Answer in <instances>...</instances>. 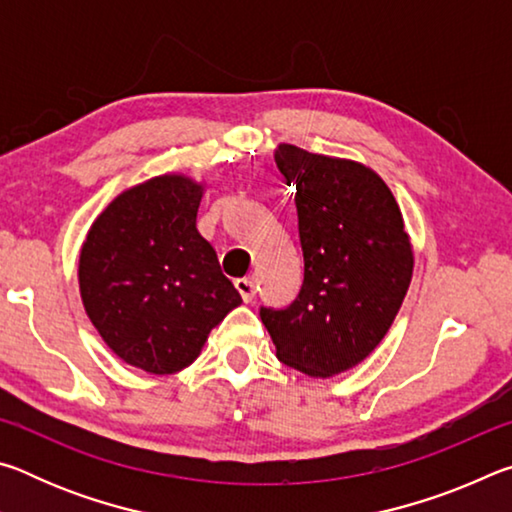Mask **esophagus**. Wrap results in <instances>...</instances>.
<instances>
[{
	"label": "esophagus",
	"instance_id": "obj_1",
	"mask_svg": "<svg viewBox=\"0 0 512 512\" xmlns=\"http://www.w3.org/2000/svg\"><path fill=\"white\" fill-rule=\"evenodd\" d=\"M235 289L239 291V296L244 302H250L255 298V282L250 280V277H237Z\"/></svg>",
	"mask_w": 512,
	"mask_h": 512
}]
</instances>
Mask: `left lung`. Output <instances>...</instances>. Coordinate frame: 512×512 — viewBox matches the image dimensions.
Wrapping results in <instances>:
<instances>
[{
    "mask_svg": "<svg viewBox=\"0 0 512 512\" xmlns=\"http://www.w3.org/2000/svg\"><path fill=\"white\" fill-rule=\"evenodd\" d=\"M296 185L305 280L287 309L259 316L284 366L332 377L357 366L391 329L413 275V250L391 189L359 162L280 144Z\"/></svg>",
    "mask_w": 512,
    "mask_h": 512,
    "instance_id": "1",
    "label": "left lung"
}]
</instances>
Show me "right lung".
<instances>
[{
	"mask_svg": "<svg viewBox=\"0 0 512 512\" xmlns=\"http://www.w3.org/2000/svg\"><path fill=\"white\" fill-rule=\"evenodd\" d=\"M203 185L164 173L121 192L83 241L85 314L121 361L151 375L187 368L241 305L210 241L196 230Z\"/></svg>",
	"mask_w": 512,
	"mask_h": 512,
	"instance_id": "add662e5",
	"label": "right lung"
}]
</instances>
